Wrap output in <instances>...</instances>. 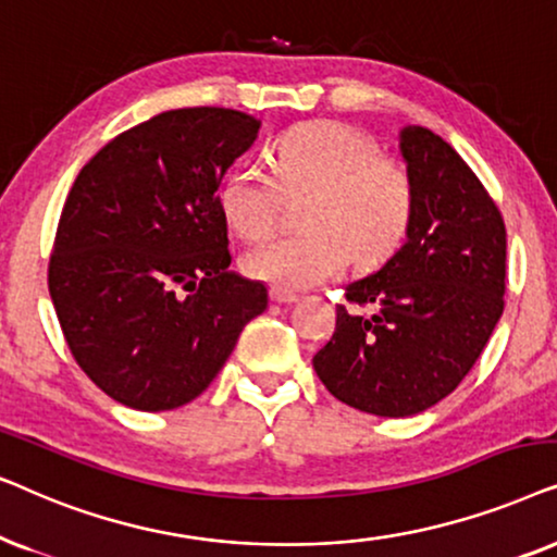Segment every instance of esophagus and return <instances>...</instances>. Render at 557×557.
<instances>
[{
  "mask_svg": "<svg viewBox=\"0 0 557 557\" xmlns=\"http://www.w3.org/2000/svg\"><path fill=\"white\" fill-rule=\"evenodd\" d=\"M270 293H272V300L280 302V306H290V302L298 300V293L287 290V287H283V285H272Z\"/></svg>",
  "mask_w": 557,
  "mask_h": 557,
  "instance_id": "34e87169",
  "label": "esophagus"
}]
</instances>
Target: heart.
I'll list each match as a JSON object with an SVG mask.
<instances>
[{
    "mask_svg": "<svg viewBox=\"0 0 557 557\" xmlns=\"http://www.w3.org/2000/svg\"><path fill=\"white\" fill-rule=\"evenodd\" d=\"M277 181L257 162H239L219 193L226 224L244 239L274 226L280 188L313 190L298 234L272 236L244 255L251 277L283 287H310L348 259L372 262L395 247L412 216V181L397 160L382 158L374 139L344 122L300 124L274 145Z\"/></svg>",
    "mask_w": 557,
    "mask_h": 557,
    "instance_id": "b5f03b06",
    "label": "heart"
}]
</instances>
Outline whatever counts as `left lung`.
Here are the masks:
<instances>
[{
    "label": "left lung",
    "instance_id": "obj_1",
    "mask_svg": "<svg viewBox=\"0 0 557 557\" xmlns=\"http://www.w3.org/2000/svg\"><path fill=\"white\" fill-rule=\"evenodd\" d=\"M412 181L405 244L346 285L336 331L313 356L333 397L380 418H410L454 392L504 310L507 228L484 185L446 139L399 132Z\"/></svg>",
    "mask_w": 557,
    "mask_h": 557
}]
</instances>
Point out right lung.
<instances>
[{
	"label": "right lung",
	"instance_id": "right-lung-1",
	"mask_svg": "<svg viewBox=\"0 0 557 557\" xmlns=\"http://www.w3.org/2000/svg\"><path fill=\"white\" fill-rule=\"evenodd\" d=\"M259 122L193 107L147 119L81 168L48 287L73 359L111 399L175 410L216 380L270 295L228 270L219 185Z\"/></svg>",
	"mask_w": 557,
	"mask_h": 557
}]
</instances>
